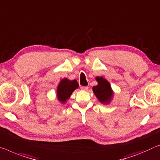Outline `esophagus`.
I'll list each match as a JSON object with an SVG mask.
<instances>
[{"label":"esophagus","mask_w":160,"mask_h":160,"mask_svg":"<svg viewBox=\"0 0 160 160\" xmlns=\"http://www.w3.org/2000/svg\"><path fill=\"white\" fill-rule=\"evenodd\" d=\"M81 90H87L88 89V86H81L80 87Z\"/></svg>","instance_id":"34e87169"}]
</instances>
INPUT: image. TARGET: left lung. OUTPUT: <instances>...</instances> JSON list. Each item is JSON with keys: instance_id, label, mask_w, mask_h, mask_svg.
Returning <instances> with one entry per match:
<instances>
[{"instance_id": "8db88e82", "label": "left lung", "mask_w": 160, "mask_h": 160, "mask_svg": "<svg viewBox=\"0 0 160 160\" xmlns=\"http://www.w3.org/2000/svg\"><path fill=\"white\" fill-rule=\"evenodd\" d=\"M96 80L98 85L92 88L94 93L100 102H108L112 95L110 83L102 77H97Z\"/></svg>"}]
</instances>
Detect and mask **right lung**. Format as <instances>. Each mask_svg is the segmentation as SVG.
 <instances>
[{
  "label": "right lung",
  "instance_id": "obj_1",
  "mask_svg": "<svg viewBox=\"0 0 160 160\" xmlns=\"http://www.w3.org/2000/svg\"><path fill=\"white\" fill-rule=\"evenodd\" d=\"M78 83L77 80H69L67 78L62 79L60 81L59 85L58 87V98L60 102H65L67 99L70 97L76 88H78Z\"/></svg>",
  "mask_w": 160,
  "mask_h": 160
}]
</instances>
